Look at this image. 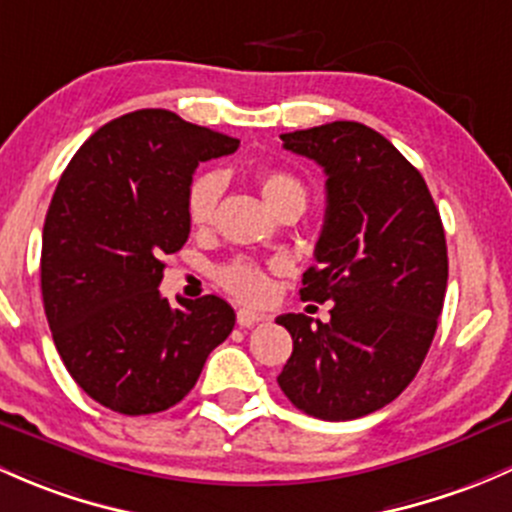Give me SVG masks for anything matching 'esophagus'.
<instances>
[{
    "mask_svg": "<svg viewBox=\"0 0 512 512\" xmlns=\"http://www.w3.org/2000/svg\"><path fill=\"white\" fill-rule=\"evenodd\" d=\"M261 320H266V315L256 313V310H249V308H241L239 313H236V323H239L241 328H254V325L261 323Z\"/></svg>",
    "mask_w": 512,
    "mask_h": 512,
    "instance_id": "1",
    "label": "esophagus"
}]
</instances>
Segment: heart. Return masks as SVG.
I'll list each match as a JSON object with an SVG mask.
<instances>
[{
    "label": "heart",
    "mask_w": 512,
    "mask_h": 512,
    "mask_svg": "<svg viewBox=\"0 0 512 512\" xmlns=\"http://www.w3.org/2000/svg\"><path fill=\"white\" fill-rule=\"evenodd\" d=\"M256 182L263 199H266V204L273 212L281 214L291 207L305 209L308 192L300 184V179L293 177L291 172L271 170L268 167V170H258ZM224 184L226 179L217 170L199 172L189 182L187 194H184V214H187L189 226L207 229L212 224L221 202V194H224ZM217 281L221 283V288H226L231 295L246 300V303H261V300H266L268 291H271L268 271L261 263L251 261V258H234L226 266H221L217 271Z\"/></svg>",
    "instance_id": "b5f03b06"
}]
</instances>
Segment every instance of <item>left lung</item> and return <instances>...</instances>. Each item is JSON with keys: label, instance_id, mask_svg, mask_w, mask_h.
<instances>
[{"label": "left lung", "instance_id": "obj_1", "mask_svg": "<svg viewBox=\"0 0 512 512\" xmlns=\"http://www.w3.org/2000/svg\"><path fill=\"white\" fill-rule=\"evenodd\" d=\"M281 140L328 177L300 298L335 305L330 323L278 315L293 337L278 384L315 419H357L397 399L429 352L449 281L444 224L424 177L377 130L335 120Z\"/></svg>", "mask_w": 512, "mask_h": 512}]
</instances>
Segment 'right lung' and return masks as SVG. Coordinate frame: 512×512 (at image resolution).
I'll return each mask as SVG.
<instances>
[{
  "label": "right lung",
  "instance_id": "add662e5",
  "mask_svg": "<svg viewBox=\"0 0 512 512\" xmlns=\"http://www.w3.org/2000/svg\"><path fill=\"white\" fill-rule=\"evenodd\" d=\"M239 140L145 108L96 130L63 170L41 244L46 320L68 374L103 407L140 416L189 394L229 337L226 300L162 298V256L189 236L184 194L199 162Z\"/></svg>",
  "mask_w": 512,
  "mask_h": 512
}]
</instances>
